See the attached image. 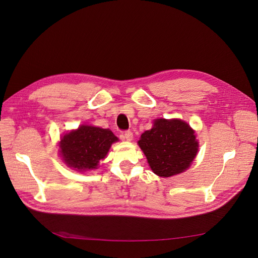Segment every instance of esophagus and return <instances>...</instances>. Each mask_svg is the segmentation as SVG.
<instances>
[{"label":"esophagus","instance_id":"obj_1","mask_svg":"<svg viewBox=\"0 0 258 258\" xmlns=\"http://www.w3.org/2000/svg\"><path fill=\"white\" fill-rule=\"evenodd\" d=\"M121 139L124 140V141H132V139H134V134H132L131 131L123 132V135L121 136Z\"/></svg>","mask_w":258,"mask_h":258}]
</instances>
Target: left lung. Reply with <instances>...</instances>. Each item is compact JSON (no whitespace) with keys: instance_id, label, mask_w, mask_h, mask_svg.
<instances>
[{"instance_id":"8db88e82","label":"left lung","mask_w":258,"mask_h":258,"mask_svg":"<svg viewBox=\"0 0 258 258\" xmlns=\"http://www.w3.org/2000/svg\"><path fill=\"white\" fill-rule=\"evenodd\" d=\"M155 174L169 177L184 172L197 156L195 131L181 119L159 118L138 141Z\"/></svg>"}]
</instances>
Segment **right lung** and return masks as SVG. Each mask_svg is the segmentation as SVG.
I'll use <instances>...</instances> for the list:
<instances>
[{
  "label": "right lung",
  "instance_id": "right-lung-1",
  "mask_svg": "<svg viewBox=\"0 0 258 258\" xmlns=\"http://www.w3.org/2000/svg\"><path fill=\"white\" fill-rule=\"evenodd\" d=\"M118 141L110 129L82 124L61 138L60 155L66 165L76 171L97 169L111 145Z\"/></svg>",
  "mask_w": 258,
  "mask_h": 258
}]
</instances>
